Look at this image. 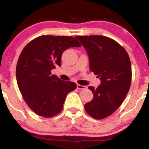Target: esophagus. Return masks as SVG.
<instances>
[{
	"instance_id": "1",
	"label": "esophagus",
	"mask_w": 149,
	"mask_h": 149,
	"mask_svg": "<svg viewBox=\"0 0 149 149\" xmlns=\"http://www.w3.org/2000/svg\"><path fill=\"white\" fill-rule=\"evenodd\" d=\"M77 88L79 89V90H85V89H86V86H85V85H81L79 84H77Z\"/></svg>"
}]
</instances>
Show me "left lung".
Listing matches in <instances>:
<instances>
[{"label": "left lung", "mask_w": 149, "mask_h": 149, "mask_svg": "<svg viewBox=\"0 0 149 149\" xmlns=\"http://www.w3.org/2000/svg\"><path fill=\"white\" fill-rule=\"evenodd\" d=\"M88 52L90 70L101 84L89 87L93 99L85 104L86 112L95 119H103L118 109L131 85V62L127 52L117 42L103 36H76Z\"/></svg>", "instance_id": "8db88e82"}]
</instances>
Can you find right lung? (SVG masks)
Wrapping results in <instances>:
<instances>
[{"label":"right lung","instance_id":"1","mask_svg":"<svg viewBox=\"0 0 149 149\" xmlns=\"http://www.w3.org/2000/svg\"><path fill=\"white\" fill-rule=\"evenodd\" d=\"M80 46L73 37L48 35L36 38L22 50L17 64V82L26 103L38 115H57L66 95L76 88V83L60 80L51 71L61 66L66 49Z\"/></svg>","mask_w":149,"mask_h":149}]
</instances>
